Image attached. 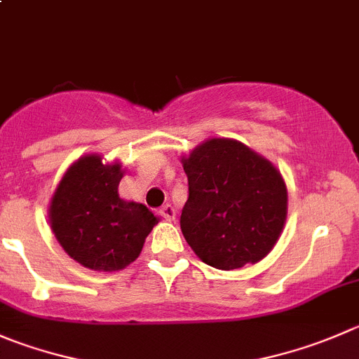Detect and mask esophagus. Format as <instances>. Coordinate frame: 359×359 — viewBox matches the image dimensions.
<instances>
[{"instance_id": "obj_1", "label": "esophagus", "mask_w": 359, "mask_h": 359, "mask_svg": "<svg viewBox=\"0 0 359 359\" xmlns=\"http://www.w3.org/2000/svg\"><path fill=\"white\" fill-rule=\"evenodd\" d=\"M159 214H161L163 217L166 219V221H175V215H177V212H175V208L172 207V205H168V203H166L165 207H161V210H159Z\"/></svg>"}]
</instances>
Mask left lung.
Wrapping results in <instances>:
<instances>
[{
  "instance_id": "1",
  "label": "left lung",
  "mask_w": 359,
  "mask_h": 359,
  "mask_svg": "<svg viewBox=\"0 0 359 359\" xmlns=\"http://www.w3.org/2000/svg\"><path fill=\"white\" fill-rule=\"evenodd\" d=\"M189 196L180 229L203 263L235 270L263 259L279 240L287 189L272 163L242 142L210 138L182 158Z\"/></svg>"
}]
</instances>
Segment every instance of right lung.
Instances as JSON below:
<instances>
[{"instance_id": "1", "label": "right lung", "mask_w": 359, "mask_h": 359, "mask_svg": "<svg viewBox=\"0 0 359 359\" xmlns=\"http://www.w3.org/2000/svg\"><path fill=\"white\" fill-rule=\"evenodd\" d=\"M121 163L102 156L76 159L62 175L50 200L48 219L69 257L98 272H116L133 263L158 217L145 205L124 201L117 193Z\"/></svg>"}]
</instances>
